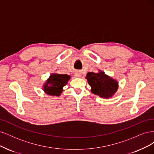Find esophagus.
Returning a JSON list of instances; mask_svg holds the SVG:
<instances>
[{
  "label": "esophagus",
  "instance_id": "esophagus-1",
  "mask_svg": "<svg viewBox=\"0 0 154 154\" xmlns=\"http://www.w3.org/2000/svg\"><path fill=\"white\" fill-rule=\"evenodd\" d=\"M76 76H80V74H76Z\"/></svg>",
  "mask_w": 154,
  "mask_h": 154
}]
</instances>
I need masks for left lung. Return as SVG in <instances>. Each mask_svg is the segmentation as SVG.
I'll return each instance as SVG.
<instances>
[{
  "label": "left lung",
  "mask_w": 154,
  "mask_h": 154,
  "mask_svg": "<svg viewBox=\"0 0 154 154\" xmlns=\"http://www.w3.org/2000/svg\"><path fill=\"white\" fill-rule=\"evenodd\" d=\"M86 78L92 88L91 92L101 97H111L118 88V83L102 71L98 73L88 72Z\"/></svg>",
  "instance_id": "left-lung-1"
}]
</instances>
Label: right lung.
I'll return each instance as SVG.
<instances>
[{"label":"right lung","mask_w":154,"mask_h":154,"mask_svg":"<svg viewBox=\"0 0 154 154\" xmlns=\"http://www.w3.org/2000/svg\"><path fill=\"white\" fill-rule=\"evenodd\" d=\"M70 78L67 74H51L44 85V91L49 95L60 96Z\"/></svg>","instance_id":"obj_1"}]
</instances>
